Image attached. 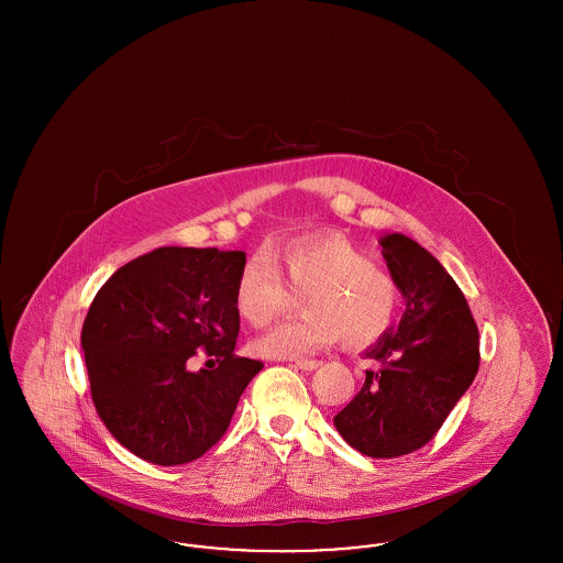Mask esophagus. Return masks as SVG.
<instances>
[{"instance_id": "1", "label": "esophagus", "mask_w": 563, "mask_h": 563, "mask_svg": "<svg viewBox=\"0 0 563 563\" xmlns=\"http://www.w3.org/2000/svg\"><path fill=\"white\" fill-rule=\"evenodd\" d=\"M295 367H299L303 372H312V369L321 367V361H317V358H299V361H295Z\"/></svg>"}]
</instances>
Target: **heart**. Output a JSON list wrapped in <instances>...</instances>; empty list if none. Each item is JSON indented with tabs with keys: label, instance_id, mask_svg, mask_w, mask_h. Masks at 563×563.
I'll use <instances>...</instances> for the list:
<instances>
[{
	"label": "heart",
	"instance_id": "1",
	"mask_svg": "<svg viewBox=\"0 0 563 563\" xmlns=\"http://www.w3.org/2000/svg\"><path fill=\"white\" fill-rule=\"evenodd\" d=\"M294 295H303L306 314L253 340L257 356L295 358L340 338L350 349H365L393 327L401 299L397 278L342 234L301 236L269 257H249L234 285V308L260 329L289 312Z\"/></svg>",
	"mask_w": 563,
	"mask_h": 563
}]
</instances>
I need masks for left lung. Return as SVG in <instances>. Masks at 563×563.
<instances>
[{"label":"left lung","mask_w":563,"mask_h":563,"mask_svg":"<svg viewBox=\"0 0 563 563\" xmlns=\"http://www.w3.org/2000/svg\"><path fill=\"white\" fill-rule=\"evenodd\" d=\"M405 297L399 329L365 358L379 369L365 374L361 393L333 418L356 452L399 457L424 448L443 427L479 369V329L454 278L424 246L390 234L379 241Z\"/></svg>","instance_id":"1"}]
</instances>
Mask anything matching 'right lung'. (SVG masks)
Returning <instances> with one entry per match:
<instances>
[{"label":"right lung","instance_id":"right-lung-1","mask_svg":"<svg viewBox=\"0 0 563 563\" xmlns=\"http://www.w3.org/2000/svg\"><path fill=\"white\" fill-rule=\"evenodd\" d=\"M244 251L161 246L118 269L81 327L92 402L134 455L188 464L225 434L264 363L234 354ZM196 355L210 367L188 369Z\"/></svg>","mask_w":563,"mask_h":563}]
</instances>
